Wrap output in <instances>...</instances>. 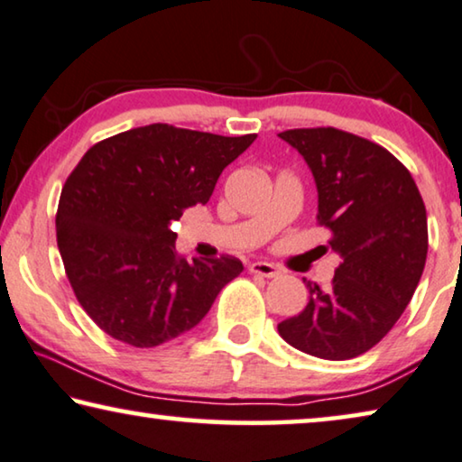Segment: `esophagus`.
<instances>
[{"label":"esophagus","instance_id":"obj_1","mask_svg":"<svg viewBox=\"0 0 462 462\" xmlns=\"http://www.w3.org/2000/svg\"><path fill=\"white\" fill-rule=\"evenodd\" d=\"M249 272L254 275H263V278H275L280 273L278 267L273 263H267V261H254L249 265Z\"/></svg>","mask_w":462,"mask_h":462}]
</instances>
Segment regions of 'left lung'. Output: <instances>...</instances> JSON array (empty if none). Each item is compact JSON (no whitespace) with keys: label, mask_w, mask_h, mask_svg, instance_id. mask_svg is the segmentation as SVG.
<instances>
[{"label":"left lung","mask_w":462,"mask_h":462,"mask_svg":"<svg viewBox=\"0 0 462 462\" xmlns=\"http://www.w3.org/2000/svg\"><path fill=\"white\" fill-rule=\"evenodd\" d=\"M313 171L318 224L340 254L329 288L307 282L309 302L278 323L291 346L328 361L355 359L401 319L428 257V213L411 171L374 141L338 128L280 133Z\"/></svg>","instance_id":"1"}]
</instances>
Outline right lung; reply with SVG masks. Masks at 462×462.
<instances>
[{"label": "right lung", "instance_id": "right-lung-1", "mask_svg": "<svg viewBox=\"0 0 462 462\" xmlns=\"http://www.w3.org/2000/svg\"><path fill=\"white\" fill-rule=\"evenodd\" d=\"M254 139L149 124L82 155L61 189L55 232L77 300L107 336L160 346L195 328L243 272L230 254L187 261L170 222L208 203Z\"/></svg>", "mask_w": 462, "mask_h": 462}]
</instances>
